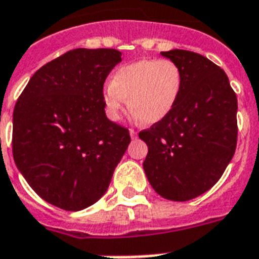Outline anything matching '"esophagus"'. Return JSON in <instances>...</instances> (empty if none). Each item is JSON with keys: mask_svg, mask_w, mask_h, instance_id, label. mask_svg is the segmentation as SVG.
I'll list each match as a JSON object with an SVG mask.
<instances>
[{"mask_svg": "<svg viewBox=\"0 0 259 259\" xmlns=\"http://www.w3.org/2000/svg\"><path fill=\"white\" fill-rule=\"evenodd\" d=\"M130 134H131L132 139H135L136 136H138V132H136L135 130H130Z\"/></svg>", "mask_w": 259, "mask_h": 259, "instance_id": "obj_1", "label": "esophagus"}]
</instances>
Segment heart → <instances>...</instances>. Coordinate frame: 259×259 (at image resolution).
<instances>
[{
  "mask_svg": "<svg viewBox=\"0 0 259 259\" xmlns=\"http://www.w3.org/2000/svg\"><path fill=\"white\" fill-rule=\"evenodd\" d=\"M182 82L181 68L171 60H140L123 65L104 88L107 115L117 121L127 97L130 109L143 123H158L177 104Z\"/></svg>",
  "mask_w": 259,
  "mask_h": 259,
  "instance_id": "b5f03b06",
  "label": "heart"
}]
</instances>
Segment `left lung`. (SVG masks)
<instances>
[{
  "mask_svg": "<svg viewBox=\"0 0 259 259\" xmlns=\"http://www.w3.org/2000/svg\"><path fill=\"white\" fill-rule=\"evenodd\" d=\"M181 68V95L172 111L139 132L148 146L143 163L159 195L186 202L208 191L234 156L237 95L223 69L195 52H162Z\"/></svg>",
  "mask_w": 259,
  "mask_h": 259,
  "instance_id": "obj_1",
  "label": "left lung"
}]
</instances>
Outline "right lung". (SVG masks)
<instances>
[{"instance_id": "right-lung-1", "label": "right lung", "mask_w": 259, "mask_h": 259, "mask_svg": "<svg viewBox=\"0 0 259 259\" xmlns=\"http://www.w3.org/2000/svg\"><path fill=\"white\" fill-rule=\"evenodd\" d=\"M120 61L116 49L68 51L33 74L16 103L14 162L56 207L78 211L100 199L131 142L104 111L105 78Z\"/></svg>"}]
</instances>
